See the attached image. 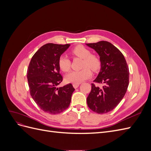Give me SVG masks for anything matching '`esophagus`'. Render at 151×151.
Segmentation results:
<instances>
[{"mask_svg":"<svg viewBox=\"0 0 151 151\" xmlns=\"http://www.w3.org/2000/svg\"><path fill=\"white\" fill-rule=\"evenodd\" d=\"M79 86V84H73V87H74L75 89L78 88Z\"/></svg>","mask_w":151,"mask_h":151,"instance_id":"34e87169","label":"esophagus"}]
</instances>
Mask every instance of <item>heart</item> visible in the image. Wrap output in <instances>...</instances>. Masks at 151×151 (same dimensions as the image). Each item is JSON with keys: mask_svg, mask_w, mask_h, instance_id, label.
<instances>
[{"mask_svg": "<svg viewBox=\"0 0 151 151\" xmlns=\"http://www.w3.org/2000/svg\"><path fill=\"white\" fill-rule=\"evenodd\" d=\"M71 53L76 57L83 59L82 63L83 69L80 70H75L70 72L65 77L67 83L79 84L82 82L88 79L91 76V70L93 72L98 71L101 66V62L98 56L91 54L90 50L84 47L83 45H77L73 48ZM58 66L63 72H68L70 69L71 62L65 55H62L58 58Z\"/></svg>", "mask_w": 151, "mask_h": 151, "instance_id": "obj_1", "label": "heart"}]
</instances>
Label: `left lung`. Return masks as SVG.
Here are the masks:
<instances>
[{"label": "left lung", "mask_w": 151, "mask_h": 151, "mask_svg": "<svg viewBox=\"0 0 151 151\" xmlns=\"http://www.w3.org/2000/svg\"><path fill=\"white\" fill-rule=\"evenodd\" d=\"M86 45L100 57L101 70L94 82L103 84L99 88L91 84L87 103L94 112L106 113L115 108L124 97L129 84V67L122 53L111 43L101 41Z\"/></svg>", "instance_id": "left-lung-1"}]
</instances>
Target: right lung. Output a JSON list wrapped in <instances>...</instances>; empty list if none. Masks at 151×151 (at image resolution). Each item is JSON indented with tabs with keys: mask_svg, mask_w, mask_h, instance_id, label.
Returning <instances> with one entry per match:
<instances>
[{
	"mask_svg": "<svg viewBox=\"0 0 151 151\" xmlns=\"http://www.w3.org/2000/svg\"><path fill=\"white\" fill-rule=\"evenodd\" d=\"M70 45H44L31 58L27 70L32 98L41 109L52 115L60 113L69 106L75 90L71 84L58 87L63 80L58 58Z\"/></svg>",
	"mask_w": 151,
	"mask_h": 151,
	"instance_id": "add662e5",
	"label": "right lung"
}]
</instances>
